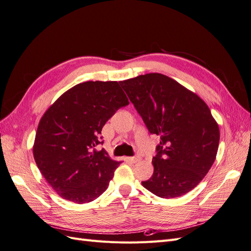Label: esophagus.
<instances>
[{
    "instance_id": "34e87169",
    "label": "esophagus",
    "mask_w": 251,
    "mask_h": 251,
    "mask_svg": "<svg viewBox=\"0 0 251 251\" xmlns=\"http://www.w3.org/2000/svg\"><path fill=\"white\" fill-rule=\"evenodd\" d=\"M126 160H127V161H130V162H132V163H136V162L140 160V158H139L138 156H136V157H127V158H126Z\"/></svg>"
}]
</instances>
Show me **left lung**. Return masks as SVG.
<instances>
[{"instance_id":"8db88e82","label":"left lung","mask_w":251,"mask_h":251,"mask_svg":"<svg viewBox=\"0 0 251 251\" xmlns=\"http://www.w3.org/2000/svg\"><path fill=\"white\" fill-rule=\"evenodd\" d=\"M151 134L160 136L151 163L154 173L142 181L160 198L191 192L214 163L220 132L209 108L179 82L160 73L120 81Z\"/></svg>"}]
</instances>
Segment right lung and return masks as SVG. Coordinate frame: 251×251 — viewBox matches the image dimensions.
I'll return each mask as SVG.
<instances>
[{"label": "right lung", "mask_w": 251, "mask_h": 251, "mask_svg": "<svg viewBox=\"0 0 251 251\" xmlns=\"http://www.w3.org/2000/svg\"><path fill=\"white\" fill-rule=\"evenodd\" d=\"M127 104L117 81H86L68 90L44 114L33 156L58 196L81 204L105 192L119 162L95 148L103 143L105 123Z\"/></svg>", "instance_id": "add662e5"}]
</instances>
